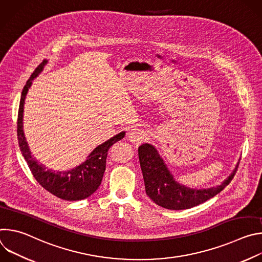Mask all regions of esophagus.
I'll list each match as a JSON object with an SVG mask.
<instances>
[{
	"mask_svg": "<svg viewBox=\"0 0 262 262\" xmlns=\"http://www.w3.org/2000/svg\"><path fill=\"white\" fill-rule=\"evenodd\" d=\"M147 137V134L146 132H144L143 129H140V128H132L129 132H128V140L135 144V145H139L141 144Z\"/></svg>",
	"mask_w": 262,
	"mask_h": 262,
	"instance_id": "1",
	"label": "esophagus"
}]
</instances>
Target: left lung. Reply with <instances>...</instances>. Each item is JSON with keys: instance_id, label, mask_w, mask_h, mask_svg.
<instances>
[{"instance_id": "8db88e82", "label": "left lung", "mask_w": 262, "mask_h": 262, "mask_svg": "<svg viewBox=\"0 0 262 262\" xmlns=\"http://www.w3.org/2000/svg\"><path fill=\"white\" fill-rule=\"evenodd\" d=\"M138 152L146 194L159 206L171 210L188 209L214 197L230 183L238 167L237 163L232 173L219 185L194 189L179 183L174 178L152 144H142Z\"/></svg>"}]
</instances>
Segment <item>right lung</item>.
I'll return each instance as SVG.
<instances>
[{
	"label": "right lung",
	"instance_id": "obj_1",
	"mask_svg": "<svg viewBox=\"0 0 262 262\" xmlns=\"http://www.w3.org/2000/svg\"><path fill=\"white\" fill-rule=\"evenodd\" d=\"M47 63L48 60H43V62L38 65L23 89L17 118L18 145L33 176L48 192L67 201L83 200L91 196L99 188L105 170V160L108 149L114 143L124 138L125 132H121L98 145L87 157L85 162L69 170L54 171L52 169H47L45 165L33 158L24 133V105L29 88L32 86V82L39 76Z\"/></svg>",
	"mask_w": 262,
	"mask_h": 262
}]
</instances>
